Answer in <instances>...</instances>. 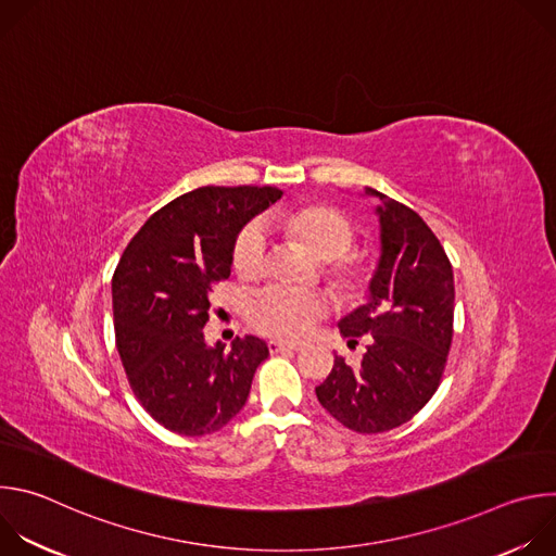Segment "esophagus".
<instances>
[{"label": "esophagus", "instance_id": "34e87169", "mask_svg": "<svg viewBox=\"0 0 556 556\" xmlns=\"http://www.w3.org/2000/svg\"><path fill=\"white\" fill-rule=\"evenodd\" d=\"M268 350L270 354H279V352H296L299 343H283V341H268Z\"/></svg>", "mask_w": 556, "mask_h": 556}]
</instances>
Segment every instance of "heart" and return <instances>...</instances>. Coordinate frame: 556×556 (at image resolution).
I'll return each instance as SVG.
<instances>
[{
	"mask_svg": "<svg viewBox=\"0 0 556 556\" xmlns=\"http://www.w3.org/2000/svg\"><path fill=\"white\" fill-rule=\"evenodd\" d=\"M277 224L301 240L316 257L328 262L330 277L345 290H358L369 277V266L356 255H348L356 240V228L339 208L314 204L277 215ZM266 230L262 222H249L235 237L232 268L247 281L262 277L266 268ZM328 299L316 292L268 288L249 303L253 328L277 339L303 337L316 319L328 312Z\"/></svg>",
	"mask_w": 556,
	"mask_h": 556,
	"instance_id": "1",
	"label": "heart"
}]
</instances>
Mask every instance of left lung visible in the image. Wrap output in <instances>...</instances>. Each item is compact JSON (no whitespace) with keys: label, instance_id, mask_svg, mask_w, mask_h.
<instances>
[{"label":"left lung","instance_id":"1","mask_svg":"<svg viewBox=\"0 0 556 556\" xmlns=\"http://www.w3.org/2000/svg\"><path fill=\"white\" fill-rule=\"evenodd\" d=\"M378 198L380 257L367 303L339 321L350 345L367 337L358 365L334 356L316 399L356 433L409 422L435 393L453 339V268L433 230L409 206Z\"/></svg>","mask_w":556,"mask_h":556}]
</instances>
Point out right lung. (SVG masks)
Returning a JSON list of instances; mask_svg holds the SVG:
<instances>
[{"label": "right lung", "mask_w": 556, "mask_h": 556, "mask_svg": "<svg viewBox=\"0 0 556 556\" xmlns=\"http://www.w3.org/2000/svg\"><path fill=\"white\" fill-rule=\"evenodd\" d=\"M283 195L277 187H200L155 211L127 244L114 279L116 348L147 414L180 435H206L247 405L268 345H206L208 294L228 279L235 237Z\"/></svg>", "instance_id": "right-lung-1"}]
</instances>
